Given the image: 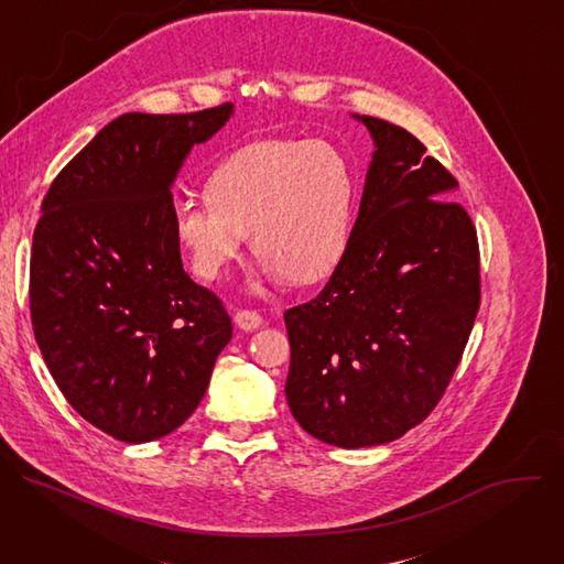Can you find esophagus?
<instances>
[{"label": "esophagus", "mask_w": 564, "mask_h": 564, "mask_svg": "<svg viewBox=\"0 0 564 564\" xmlns=\"http://www.w3.org/2000/svg\"><path fill=\"white\" fill-rule=\"evenodd\" d=\"M234 324L240 330H259L263 326V316L257 310H236L234 314Z\"/></svg>", "instance_id": "1"}]
</instances>
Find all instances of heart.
Here are the masks:
<instances>
[{
  "instance_id": "obj_1",
  "label": "heart",
  "mask_w": 564,
  "mask_h": 564,
  "mask_svg": "<svg viewBox=\"0 0 564 564\" xmlns=\"http://www.w3.org/2000/svg\"><path fill=\"white\" fill-rule=\"evenodd\" d=\"M205 200H185L174 234L194 274L216 281L250 231L265 270L292 283L326 276L344 257L357 205V176L324 140H263L212 172Z\"/></svg>"
}]
</instances>
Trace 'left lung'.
I'll list each match as a JSON object with an SVG mask.
<instances>
[{
  "label": "left lung",
  "mask_w": 564,
  "mask_h": 564,
  "mask_svg": "<svg viewBox=\"0 0 564 564\" xmlns=\"http://www.w3.org/2000/svg\"><path fill=\"white\" fill-rule=\"evenodd\" d=\"M359 120L375 153L348 248L326 288L283 314L288 406L341 448L392 442L433 413L479 310L477 231L455 176L411 131Z\"/></svg>",
  "instance_id": "left-lung-1"
}]
</instances>
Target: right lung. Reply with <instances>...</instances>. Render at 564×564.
Segmentation results:
<instances>
[{
	"label": "right lung",
	"instance_id": "right-lung-1",
	"mask_svg": "<svg viewBox=\"0 0 564 564\" xmlns=\"http://www.w3.org/2000/svg\"><path fill=\"white\" fill-rule=\"evenodd\" d=\"M231 105L124 113L51 183L31 252V321L57 388L102 433L142 444L200 404L231 339L223 301L183 270L172 183Z\"/></svg>",
	"mask_w": 564,
	"mask_h": 564
}]
</instances>
